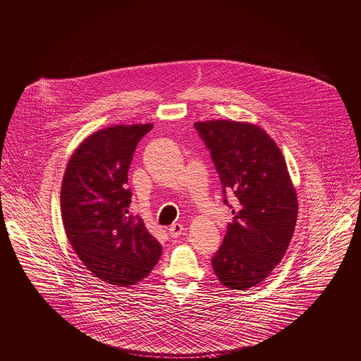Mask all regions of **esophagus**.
Masks as SVG:
<instances>
[{"instance_id": "34e87169", "label": "esophagus", "mask_w": 361, "mask_h": 361, "mask_svg": "<svg viewBox=\"0 0 361 361\" xmlns=\"http://www.w3.org/2000/svg\"><path fill=\"white\" fill-rule=\"evenodd\" d=\"M184 231H185V228L181 224H173L169 228V233L171 238H180L184 233Z\"/></svg>"}]
</instances>
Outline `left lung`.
I'll return each mask as SVG.
<instances>
[{"label":"left lung","instance_id":"8db88e82","mask_svg":"<svg viewBox=\"0 0 361 361\" xmlns=\"http://www.w3.org/2000/svg\"><path fill=\"white\" fill-rule=\"evenodd\" d=\"M194 126L211 152L224 195L235 197L232 222L211 259L214 272L228 289H251L271 275L290 244L295 185L281 149L259 126L225 118Z\"/></svg>","mask_w":361,"mask_h":361}]
</instances>
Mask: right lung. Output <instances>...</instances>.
Here are the masks:
<instances>
[{"instance_id":"obj_1","label":"right lung","mask_w":361,"mask_h":361,"mask_svg":"<svg viewBox=\"0 0 361 361\" xmlns=\"http://www.w3.org/2000/svg\"><path fill=\"white\" fill-rule=\"evenodd\" d=\"M146 125H116L87 136L72 153L61 188L62 222L78 258L100 281L128 288L146 278L161 244L129 212L128 173Z\"/></svg>"}]
</instances>
